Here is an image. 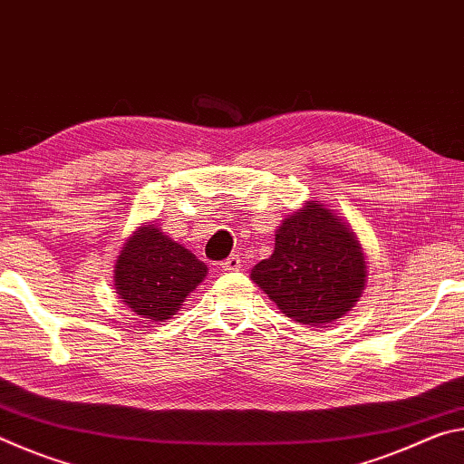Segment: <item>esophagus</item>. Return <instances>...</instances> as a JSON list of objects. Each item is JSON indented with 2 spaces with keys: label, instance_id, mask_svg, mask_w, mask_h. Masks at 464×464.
<instances>
[{
  "label": "esophagus",
  "instance_id": "34e87169",
  "mask_svg": "<svg viewBox=\"0 0 464 464\" xmlns=\"http://www.w3.org/2000/svg\"><path fill=\"white\" fill-rule=\"evenodd\" d=\"M221 268L225 272H237L241 268V257L239 256H229L227 260L221 264Z\"/></svg>",
  "mask_w": 464,
  "mask_h": 464
}]
</instances>
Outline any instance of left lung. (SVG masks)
<instances>
[{
  "label": "left lung",
  "instance_id": "left-lung-1",
  "mask_svg": "<svg viewBox=\"0 0 464 464\" xmlns=\"http://www.w3.org/2000/svg\"><path fill=\"white\" fill-rule=\"evenodd\" d=\"M251 280L296 324L325 325L352 311L366 282L356 233L321 200H307L276 229L274 254Z\"/></svg>",
  "mask_w": 464,
  "mask_h": 464
}]
</instances>
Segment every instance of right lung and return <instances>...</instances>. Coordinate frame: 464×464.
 <instances>
[{
  "mask_svg": "<svg viewBox=\"0 0 464 464\" xmlns=\"http://www.w3.org/2000/svg\"><path fill=\"white\" fill-rule=\"evenodd\" d=\"M207 272V266L190 249L179 246L160 227L143 225L121 249L114 286L135 315L155 324L176 315Z\"/></svg>",
  "mask_w": 464,
  "mask_h": 464,
  "instance_id": "right-lung-1",
  "label": "right lung"
}]
</instances>
